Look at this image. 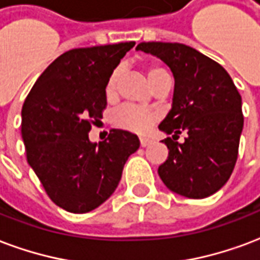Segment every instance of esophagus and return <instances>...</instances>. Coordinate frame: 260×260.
<instances>
[{
  "mask_svg": "<svg viewBox=\"0 0 260 260\" xmlns=\"http://www.w3.org/2000/svg\"><path fill=\"white\" fill-rule=\"evenodd\" d=\"M148 144H151V140H149V138H145V137L140 138V145H141V147H147Z\"/></svg>",
  "mask_w": 260,
  "mask_h": 260,
  "instance_id": "esophagus-1",
  "label": "esophagus"
}]
</instances>
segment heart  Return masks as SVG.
Instances as JSON below:
<instances>
[{"label": "heart", "mask_w": 260, "mask_h": 260, "mask_svg": "<svg viewBox=\"0 0 260 260\" xmlns=\"http://www.w3.org/2000/svg\"><path fill=\"white\" fill-rule=\"evenodd\" d=\"M165 73H168V72L162 66H149L147 70V77H148L151 86L159 76L165 75ZM117 81H119V70H113L108 79L107 86H105V94L108 98H113L116 95ZM156 120H158V115L155 112L134 107V105H123L113 115V123L116 127L127 130L130 133H136V134H145L156 123Z\"/></svg>", "instance_id": "obj_1"}]
</instances>
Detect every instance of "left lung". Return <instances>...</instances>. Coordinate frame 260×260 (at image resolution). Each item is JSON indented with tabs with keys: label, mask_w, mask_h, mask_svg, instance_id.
Wrapping results in <instances>:
<instances>
[{
	"label": "left lung",
	"mask_w": 260,
	"mask_h": 260,
	"mask_svg": "<svg viewBox=\"0 0 260 260\" xmlns=\"http://www.w3.org/2000/svg\"><path fill=\"white\" fill-rule=\"evenodd\" d=\"M137 50L158 56L174 76L172 109L159 124L169 155L159 166L165 185L187 198H206L226 184L236 166L244 126L241 95L226 69L180 43H140ZM187 133L185 143L174 138Z\"/></svg>",
	"instance_id": "8db88e82"
}]
</instances>
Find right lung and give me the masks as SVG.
<instances>
[{"label": "right lung", "instance_id": "1", "mask_svg": "<svg viewBox=\"0 0 260 260\" xmlns=\"http://www.w3.org/2000/svg\"><path fill=\"white\" fill-rule=\"evenodd\" d=\"M134 41L75 48L41 73L22 108L27 162L55 205L72 213L95 209L116 190L136 134L112 128L91 143V124L107 108L105 86Z\"/></svg>", "mask_w": 260, "mask_h": 260}]
</instances>
